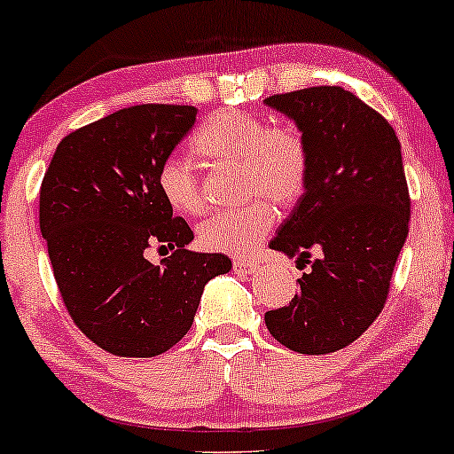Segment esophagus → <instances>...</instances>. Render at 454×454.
Segmentation results:
<instances>
[{"mask_svg": "<svg viewBox=\"0 0 454 454\" xmlns=\"http://www.w3.org/2000/svg\"><path fill=\"white\" fill-rule=\"evenodd\" d=\"M258 267H260V264L256 262V260H241V258L232 260V269H234V273L249 275V273H254V270H258Z\"/></svg>", "mask_w": 454, "mask_h": 454, "instance_id": "34e87169", "label": "esophagus"}]
</instances>
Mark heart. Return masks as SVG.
<instances>
[{
	"instance_id": "1",
	"label": "heart",
	"mask_w": 454,
	"mask_h": 454,
	"mask_svg": "<svg viewBox=\"0 0 454 454\" xmlns=\"http://www.w3.org/2000/svg\"><path fill=\"white\" fill-rule=\"evenodd\" d=\"M192 149L215 168H239V198H253L198 226V245L207 252L247 256L273 228L272 205L290 209L307 190L311 160L303 134L286 123L270 126L256 113L211 114L196 132ZM155 184L166 205L181 215H198L205 209L200 179L187 161H161Z\"/></svg>"
}]
</instances>
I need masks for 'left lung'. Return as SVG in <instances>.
<instances>
[{
    "label": "left lung",
    "mask_w": 454,
    "mask_h": 454,
    "mask_svg": "<svg viewBox=\"0 0 454 454\" xmlns=\"http://www.w3.org/2000/svg\"><path fill=\"white\" fill-rule=\"evenodd\" d=\"M309 147V181L269 247L311 264L299 294L264 322L281 346L328 354L350 346L384 309L408 237L410 192L390 123L341 87L269 96ZM317 253L316 261H309Z\"/></svg>",
    "instance_id": "left-lung-1"
}]
</instances>
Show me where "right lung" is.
<instances>
[{
	"label": "right lung",
	"instance_id": "obj_1",
	"mask_svg": "<svg viewBox=\"0 0 454 454\" xmlns=\"http://www.w3.org/2000/svg\"><path fill=\"white\" fill-rule=\"evenodd\" d=\"M198 108L138 104L74 129L57 145L40 187V232L70 314L102 350L149 358L194 322L202 290L231 258L185 249L194 232L161 198L155 176ZM151 247L173 248L160 265Z\"/></svg>",
	"mask_w": 454,
	"mask_h": 454
}]
</instances>
